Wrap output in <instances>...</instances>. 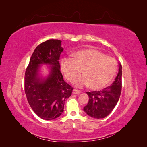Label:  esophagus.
<instances>
[{
    "instance_id": "1",
    "label": "esophagus",
    "mask_w": 147,
    "mask_h": 147,
    "mask_svg": "<svg viewBox=\"0 0 147 147\" xmlns=\"http://www.w3.org/2000/svg\"><path fill=\"white\" fill-rule=\"evenodd\" d=\"M73 93H74V94H79V93H82V91H80V90H77V89H74Z\"/></svg>"
}]
</instances>
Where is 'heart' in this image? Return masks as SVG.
<instances>
[{"label":"heart","mask_w":147,"mask_h":147,"mask_svg":"<svg viewBox=\"0 0 147 147\" xmlns=\"http://www.w3.org/2000/svg\"><path fill=\"white\" fill-rule=\"evenodd\" d=\"M73 58H63L61 68L65 77L74 82L82 73L84 76L74 84L77 87L90 85L93 90H100L107 86L115 76L117 62L95 49L82 50L73 54Z\"/></svg>","instance_id":"b5f03b06"}]
</instances>
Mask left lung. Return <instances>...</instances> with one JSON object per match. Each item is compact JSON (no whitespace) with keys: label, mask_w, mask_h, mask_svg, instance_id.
Returning <instances> with one entry per match:
<instances>
[{"label":"left lung","mask_w":147,"mask_h":147,"mask_svg":"<svg viewBox=\"0 0 147 147\" xmlns=\"http://www.w3.org/2000/svg\"><path fill=\"white\" fill-rule=\"evenodd\" d=\"M122 88V65L119 64V72L115 81L109 86L100 91L87 92L89 101L83 108V111L89 116L104 118L111 113L119 99Z\"/></svg>","instance_id":"obj_1"}]
</instances>
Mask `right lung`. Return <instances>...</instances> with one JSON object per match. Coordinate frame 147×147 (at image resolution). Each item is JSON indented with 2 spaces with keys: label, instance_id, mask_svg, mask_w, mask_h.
<instances>
[{
  "label": "right lung",
  "instance_id": "1",
  "mask_svg": "<svg viewBox=\"0 0 147 147\" xmlns=\"http://www.w3.org/2000/svg\"><path fill=\"white\" fill-rule=\"evenodd\" d=\"M61 41L48 40L36 47L30 59L24 74V92L30 107L40 118L52 120L64 111L65 100L73 88L64 82L59 62L63 51ZM51 65V72L45 79L38 77L40 64Z\"/></svg>",
  "mask_w": 147,
  "mask_h": 147
}]
</instances>
